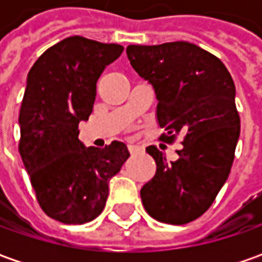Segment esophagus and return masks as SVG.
Returning <instances> with one entry per match:
<instances>
[{"label": "esophagus", "mask_w": 262, "mask_h": 262, "mask_svg": "<svg viewBox=\"0 0 262 262\" xmlns=\"http://www.w3.org/2000/svg\"><path fill=\"white\" fill-rule=\"evenodd\" d=\"M128 148H129L131 155H141V153H144V147L138 146V144H129Z\"/></svg>", "instance_id": "34e87169"}]
</instances>
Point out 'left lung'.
<instances>
[{
	"label": "left lung",
	"mask_w": 262,
	"mask_h": 262,
	"mask_svg": "<svg viewBox=\"0 0 262 262\" xmlns=\"http://www.w3.org/2000/svg\"><path fill=\"white\" fill-rule=\"evenodd\" d=\"M126 56L155 89L163 140L184 136L176 162L146 148L156 175L141 188L143 206L159 222L185 225L210 208L230 173L241 133L235 83L217 56L189 42L129 45Z\"/></svg>",
	"instance_id": "left-lung-1"
}]
</instances>
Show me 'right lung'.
Here are the masks:
<instances>
[{
  "label": "right lung",
  "instance_id": "add662e5",
  "mask_svg": "<svg viewBox=\"0 0 262 262\" xmlns=\"http://www.w3.org/2000/svg\"><path fill=\"white\" fill-rule=\"evenodd\" d=\"M124 46L71 36L46 49L27 76L20 107L18 151L36 200L46 214L66 225L99 216L129 151L112 141L84 147L78 124L93 111L96 83Z\"/></svg>",
  "mask_w": 262,
  "mask_h": 262
}]
</instances>
